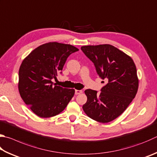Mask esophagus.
I'll list each match as a JSON object with an SVG mask.
<instances>
[{
	"label": "esophagus",
	"instance_id": "1",
	"mask_svg": "<svg viewBox=\"0 0 157 157\" xmlns=\"http://www.w3.org/2000/svg\"><path fill=\"white\" fill-rule=\"evenodd\" d=\"M82 93V90H75V95H79V94H80Z\"/></svg>",
	"mask_w": 157,
	"mask_h": 157
}]
</instances>
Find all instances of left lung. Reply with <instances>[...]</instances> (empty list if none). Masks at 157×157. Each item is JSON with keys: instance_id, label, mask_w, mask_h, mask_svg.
Listing matches in <instances>:
<instances>
[{"instance_id": "left-lung-1", "label": "left lung", "mask_w": 157, "mask_h": 157, "mask_svg": "<svg viewBox=\"0 0 157 157\" xmlns=\"http://www.w3.org/2000/svg\"><path fill=\"white\" fill-rule=\"evenodd\" d=\"M82 51L95 65L96 71L107 84L101 93L87 89L84 113L100 123H108L123 113L135 98L139 79L135 62L129 56L110 44L88 45Z\"/></svg>"}]
</instances>
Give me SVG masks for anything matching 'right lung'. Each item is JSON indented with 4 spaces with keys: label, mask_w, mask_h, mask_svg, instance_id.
I'll use <instances>...</instances> for the list:
<instances>
[{
    "label": "right lung",
    "mask_w": 157,
    "mask_h": 157,
    "mask_svg": "<svg viewBox=\"0 0 157 157\" xmlns=\"http://www.w3.org/2000/svg\"><path fill=\"white\" fill-rule=\"evenodd\" d=\"M79 51L71 44L52 42L36 48L20 67L18 90L21 98L40 117L58 115L75 94L73 88L53 84L71 53Z\"/></svg>",
    "instance_id": "obj_1"
}]
</instances>
